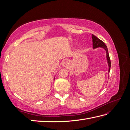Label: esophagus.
I'll list each match as a JSON object with an SVG mask.
<instances>
[{
	"label": "esophagus",
	"mask_w": 130,
	"mask_h": 130,
	"mask_svg": "<svg viewBox=\"0 0 130 130\" xmlns=\"http://www.w3.org/2000/svg\"><path fill=\"white\" fill-rule=\"evenodd\" d=\"M63 63V65H64V66H67L68 65V62L67 61H65Z\"/></svg>",
	"instance_id": "34e87169"
}]
</instances>
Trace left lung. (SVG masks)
I'll list each match as a JSON object with an SVG mask.
<instances>
[{"label": "left lung", "mask_w": 130, "mask_h": 130, "mask_svg": "<svg viewBox=\"0 0 130 130\" xmlns=\"http://www.w3.org/2000/svg\"><path fill=\"white\" fill-rule=\"evenodd\" d=\"M92 40H93V48H95L100 47L104 48L105 50L106 51L107 59L108 61V66H109L108 72L109 73L110 68H111V60H110V57L109 56L108 51V48H107V46L105 45V43L103 42V41L101 40L100 39H99L98 37L95 36L94 35H92Z\"/></svg>", "instance_id": "1"}]
</instances>
